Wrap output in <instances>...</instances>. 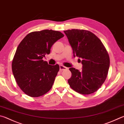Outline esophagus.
Listing matches in <instances>:
<instances>
[{"label": "esophagus", "mask_w": 124, "mask_h": 124, "mask_svg": "<svg viewBox=\"0 0 124 124\" xmlns=\"http://www.w3.org/2000/svg\"><path fill=\"white\" fill-rule=\"evenodd\" d=\"M68 69V68L64 67L63 66V65H60V71H62V70H67Z\"/></svg>", "instance_id": "obj_1"}]
</instances>
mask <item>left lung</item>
Returning <instances> with one entry per match:
<instances>
[{
    "mask_svg": "<svg viewBox=\"0 0 124 124\" xmlns=\"http://www.w3.org/2000/svg\"><path fill=\"white\" fill-rule=\"evenodd\" d=\"M64 32L73 49L74 57L82 60L81 71L69 68L72 74L68 81L70 87L84 95L93 93L107 78L110 63L108 54L99 39L89 31L72 29Z\"/></svg>",
    "mask_w": 124,
    "mask_h": 124,
    "instance_id": "left-lung-1",
    "label": "left lung"
}]
</instances>
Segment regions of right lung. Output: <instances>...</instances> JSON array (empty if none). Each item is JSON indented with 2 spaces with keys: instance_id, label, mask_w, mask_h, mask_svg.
Listing matches in <instances>:
<instances>
[{
  "instance_id": "obj_1",
  "label": "right lung",
  "mask_w": 124,
  "mask_h": 124,
  "mask_svg": "<svg viewBox=\"0 0 124 124\" xmlns=\"http://www.w3.org/2000/svg\"><path fill=\"white\" fill-rule=\"evenodd\" d=\"M64 35L60 31L44 30L29 33L17 47L12 63L17 85L26 95L39 97L50 91L59 71L58 64L44 61L53 45Z\"/></svg>"
}]
</instances>
